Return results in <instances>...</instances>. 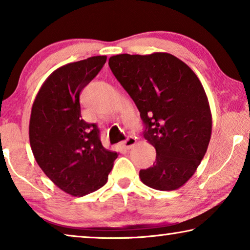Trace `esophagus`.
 <instances>
[{
	"instance_id": "esophagus-1",
	"label": "esophagus",
	"mask_w": 250,
	"mask_h": 250,
	"mask_svg": "<svg viewBox=\"0 0 250 250\" xmlns=\"http://www.w3.org/2000/svg\"><path fill=\"white\" fill-rule=\"evenodd\" d=\"M135 143H137V139H135V137H133V135H129V137L122 142V145H124L126 150H129L132 146H134Z\"/></svg>"
}]
</instances>
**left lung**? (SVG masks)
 Returning a JSON list of instances; mask_svg holds the SVG:
<instances>
[{"instance_id":"1","label":"left lung","mask_w":250,"mask_h":250,"mask_svg":"<svg viewBox=\"0 0 250 250\" xmlns=\"http://www.w3.org/2000/svg\"><path fill=\"white\" fill-rule=\"evenodd\" d=\"M109 67L140 111L143 137L155 147L153 166L140 170L146 186L174 191L204 158L211 134L208 100L189 67L167 53L121 54Z\"/></svg>"}]
</instances>
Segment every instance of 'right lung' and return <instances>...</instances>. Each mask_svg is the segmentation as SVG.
Wrapping results in <instances>:
<instances>
[{
	"instance_id": "add662e5",
	"label": "right lung",
	"mask_w": 250,
	"mask_h": 250,
	"mask_svg": "<svg viewBox=\"0 0 250 250\" xmlns=\"http://www.w3.org/2000/svg\"><path fill=\"white\" fill-rule=\"evenodd\" d=\"M107 56L61 67L46 79L34 101L29 142L43 172L62 191L83 196L107 183L117 152L104 149L96 124L82 118L79 96Z\"/></svg>"
}]
</instances>
